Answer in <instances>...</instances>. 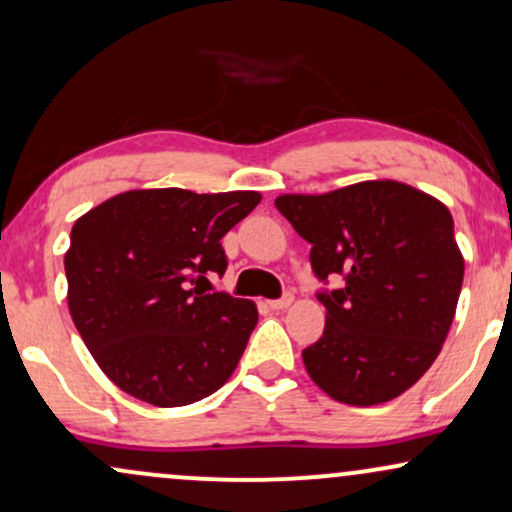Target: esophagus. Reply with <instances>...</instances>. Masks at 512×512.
Segmentation results:
<instances>
[{
  "label": "esophagus",
  "mask_w": 512,
  "mask_h": 512,
  "mask_svg": "<svg viewBox=\"0 0 512 512\" xmlns=\"http://www.w3.org/2000/svg\"><path fill=\"white\" fill-rule=\"evenodd\" d=\"M290 302H293V293H286L283 297H278V300H269V307L271 309H286V307H290Z\"/></svg>",
  "instance_id": "1"
}]
</instances>
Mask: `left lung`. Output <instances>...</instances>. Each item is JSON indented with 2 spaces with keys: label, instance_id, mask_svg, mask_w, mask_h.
<instances>
[{
  "label": "left lung",
  "instance_id": "1",
  "mask_svg": "<svg viewBox=\"0 0 512 512\" xmlns=\"http://www.w3.org/2000/svg\"><path fill=\"white\" fill-rule=\"evenodd\" d=\"M276 208L312 243L326 328L302 349L328 397L373 406L416 385L454 321L463 257L451 212L399 181H361L323 196H278Z\"/></svg>",
  "mask_w": 512,
  "mask_h": 512
}]
</instances>
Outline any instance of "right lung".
Here are the masks:
<instances>
[{
	"label": "right lung",
	"instance_id": "add662e5",
	"mask_svg": "<svg viewBox=\"0 0 512 512\" xmlns=\"http://www.w3.org/2000/svg\"><path fill=\"white\" fill-rule=\"evenodd\" d=\"M255 191H127L77 219L66 252L68 309L101 371L146 404L186 406L231 378L257 307L210 276L222 238L250 215Z\"/></svg>",
	"mask_w": 512,
	"mask_h": 512
}]
</instances>
